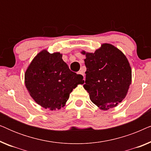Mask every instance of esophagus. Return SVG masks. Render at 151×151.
Segmentation results:
<instances>
[{"mask_svg": "<svg viewBox=\"0 0 151 151\" xmlns=\"http://www.w3.org/2000/svg\"><path fill=\"white\" fill-rule=\"evenodd\" d=\"M78 74H80V75H82V76H83V77H84V72H83V71H82V70H81V71H80L79 72H78Z\"/></svg>", "mask_w": 151, "mask_h": 151, "instance_id": "34e87169", "label": "esophagus"}]
</instances>
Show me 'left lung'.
Masks as SVG:
<instances>
[{
    "instance_id": "left-lung-1",
    "label": "left lung",
    "mask_w": 151,
    "mask_h": 151,
    "mask_svg": "<svg viewBox=\"0 0 151 151\" xmlns=\"http://www.w3.org/2000/svg\"><path fill=\"white\" fill-rule=\"evenodd\" d=\"M84 87L91 100L102 110L117 106L131 84V69L124 53L110 44H103L94 53H85Z\"/></svg>"
}]
</instances>
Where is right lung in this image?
<instances>
[{
    "mask_svg": "<svg viewBox=\"0 0 151 151\" xmlns=\"http://www.w3.org/2000/svg\"><path fill=\"white\" fill-rule=\"evenodd\" d=\"M24 79L26 87L37 104L50 110L63 107L73 88L84 83L83 76L69 69L62 54H51L46 50L33 60Z\"/></svg>",
    "mask_w": 151,
    "mask_h": 151,
    "instance_id": "right-lung-1",
    "label": "right lung"
}]
</instances>
